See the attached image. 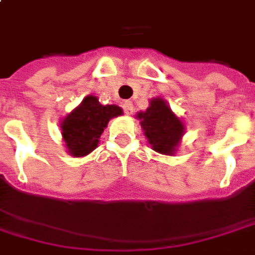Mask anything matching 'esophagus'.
<instances>
[{
	"label": "esophagus",
	"instance_id": "obj_1",
	"mask_svg": "<svg viewBox=\"0 0 255 255\" xmlns=\"http://www.w3.org/2000/svg\"><path fill=\"white\" fill-rule=\"evenodd\" d=\"M123 109H124V111H126V114L129 116V114L132 113V110H134L132 103H131V101H124V103H123Z\"/></svg>",
	"mask_w": 255,
	"mask_h": 255
}]
</instances>
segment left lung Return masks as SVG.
Segmentation results:
<instances>
[{
	"label": "left lung",
	"mask_w": 255,
	"mask_h": 255,
	"mask_svg": "<svg viewBox=\"0 0 255 255\" xmlns=\"http://www.w3.org/2000/svg\"><path fill=\"white\" fill-rule=\"evenodd\" d=\"M135 117L139 120L144 135L154 151L169 156L176 154L186 128L183 121L171 110L168 101L155 97L149 100V107L136 113Z\"/></svg>",
	"instance_id": "obj_1"
}]
</instances>
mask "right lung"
I'll return each instance as SVG.
<instances>
[{"instance_id":"add662e5","label":"right lung","mask_w":255,"mask_h":255,"mask_svg":"<svg viewBox=\"0 0 255 255\" xmlns=\"http://www.w3.org/2000/svg\"><path fill=\"white\" fill-rule=\"evenodd\" d=\"M123 114L116 104H100L96 96H86L83 101L60 121V132L67 154L82 158L97 148L109 121Z\"/></svg>"}]
</instances>
